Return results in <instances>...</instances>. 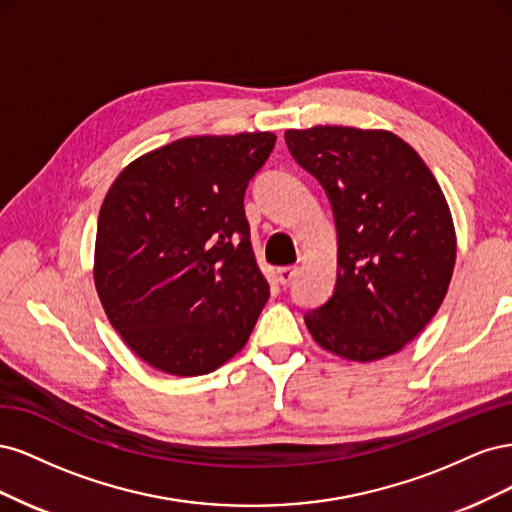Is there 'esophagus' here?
<instances>
[{
  "label": "esophagus",
  "mask_w": 512,
  "mask_h": 512,
  "mask_svg": "<svg viewBox=\"0 0 512 512\" xmlns=\"http://www.w3.org/2000/svg\"><path fill=\"white\" fill-rule=\"evenodd\" d=\"M299 275V267H282L277 271V280H280L282 286H290Z\"/></svg>",
  "instance_id": "obj_1"
}]
</instances>
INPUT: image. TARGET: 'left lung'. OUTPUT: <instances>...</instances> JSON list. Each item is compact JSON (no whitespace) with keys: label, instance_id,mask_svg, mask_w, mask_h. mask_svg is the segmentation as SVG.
<instances>
[{"label":"left lung","instance_id":"left-lung-1","mask_svg":"<svg viewBox=\"0 0 512 512\" xmlns=\"http://www.w3.org/2000/svg\"><path fill=\"white\" fill-rule=\"evenodd\" d=\"M286 145L327 192L337 228V280L309 309L316 342L350 361L399 352L442 305L455 267L446 198L421 156L384 130H288Z\"/></svg>","mask_w":512,"mask_h":512}]
</instances>
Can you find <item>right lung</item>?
Returning <instances> with one entry per match:
<instances>
[{
    "label": "right lung",
    "instance_id": "obj_1",
    "mask_svg": "<svg viewBox=\"0 0 512 512\" xmlns=\"http://www.w3.org/2000/svg\"><path fill=\"white\" fill-rule=\"evenodd\" d=\"M271 132L194 136L134 160L108 190L96 288L113 329L145 363L203 376L232 359L269 299L243 198Z\"/></svg>",
    "mask_w": 512,
    "mask_h": 512
}]
</instances>
